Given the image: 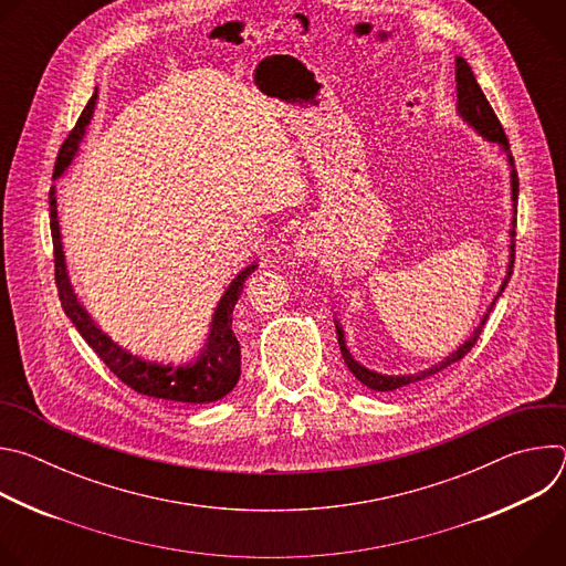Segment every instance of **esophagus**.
Returning a JSON list of instances; mask_svg holds the SVG:
<instances>
[{"instance_id": "esophagus-1", "label": "esophagus", "mask_w": 566, "mask_h": 566, "mask_svg": "<svg viewBox=\"0 0 566 566\" xmlns=\"http://www.w3.org/2000/svg\"><path fill=\"white\" fill-rule=\"evenodd\" d=\"M319 247H322L319 244V234L311 226H304L300 230V234L295 237V253H297V258H304V260L317 258L319 255Z\"/></svg>"}]
</instances>
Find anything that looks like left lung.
Here are the masks:
<instances>
[{
    "instance_id": "left-lung-1",
    "label": "left lung",
    "mask_w": 566,
    "mask_h": 566,
    "mask_svg": "<svg viewBox=\"0 0 566 566\" xmlns=\"http://www.w3.org/2000/svg\"><path fill=\"white\" fill-rule=\"evenodd\" d=\"M454 66H457V69H454V71H457V77H454V80H457V114H459L461 120L468 123L479 136H483V138L491 140V143H497V145L502 147V151H506L509 166H511L513 221H511V232H509V234H511V244H509V266H506V275H504V280H502V286H500L497 295L493 297V302H491V306L486 308V313H483V317H481L479 325L474 327L472 336H470L463 345H459L452 354H448L443 360H439V363H434L432 367H428V369H423V371H417V374H396V376H391V374H380V371H374V369L360 365V363L352 356V352L347 349L345 332H343V327H340V322L334 319V322H336V334H338L340 354H343V358H345L349 371H352L365 387H369V389H374V391H394V389H398V387L412 385V382L423 380V378H428V376H432V374H437V371L450 367L452 363L461 360V358L474 347V343H476V338H479L483 325H486L489 313L493 311L495 302L500 300V295L504 293V289H506L511 275H513V264H515V223H517L515 214H517V195H520V179H517V170H515V160H513L511 145H509V138H506V134H504V127H502V123L497 120V116H495L491 103L486 101V96H483L481 87L476 85V77H474L470 64H468L461 55H457V64H454Z\"/></svg>"
}]
</instances>
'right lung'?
<instances>
[{"label": "right lung", "mask_w": 566, "mask_h": 566, "mask_svg": "<svg viewBox=\"0 0 566 566\" xmlns=\"http://www.w3.org/2000/svg\"><path fill=\"white\" fill-rule=\"evenodd\" d=\"M98 94L92 96L83 116H80L75 129L69 134L64 145L60 147L53 179H60L71 160L77 154L80 140L85 138V132L92 123L94 107ZM49 214H51V237H53V258H55V284L62 308L66 317L73 322L75 329L87 340V345L101 356V360L134 391L160 398L170 402H186V406H201V402H212L232 391L241 374V352L239 340L232 332V311L244 289L247 277L258 269V264H249L244 271H239L234 280L223 291L214 313L203 347L190 356L188 360H151L138 356L123 345H118L112 336H107L98 322L90 315V311L77 300L64 262L62 251V234L57 223V201L55 186L49 192Z\"/></svg>", "instance_id": "obj_1"}]
</instances>
